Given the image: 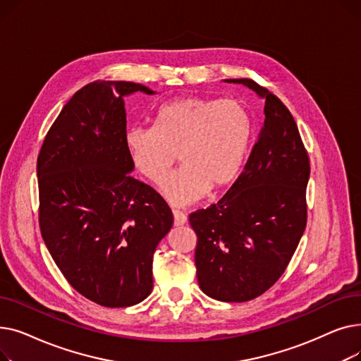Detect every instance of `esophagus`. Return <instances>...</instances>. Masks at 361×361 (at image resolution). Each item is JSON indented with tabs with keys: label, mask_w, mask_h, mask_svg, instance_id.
<instances>
[{
	"label": "esophagus",
	"mask_w": 361,
	"mask_h": 361,
	"mask_svg": "<svg viewBox=\"0 0 361 361\" xmlns=\"http://www.w3.org/2000/svg\"><path fill=\"white\" fill-rule=\"evenodd\" d=\"M173 215H174V225L176 226H181V225H184L185 222H187V216H185V214H183L181 211H173Z\"/></svg>",
	"instance_id": "34e87169"
}]
</instances>
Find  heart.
<instances>
[{
  "mask_svg": "<svg viewBox=\"0 0 361 361\" xmlns=\"http://www.w3.org/2000/svg\"><path fill=\"white\" fill-rule=\"evenodd\" d=\"M252 135V116L240 101L185 97L161 105L154 126L131 127L126 145L139 173L154 184L166 178L178 154L183 166L162 190L184 206L238 177Z\"/></svg>",
  "mask_w": 361,
  "mask_h": 361,
  "instance_id": "obj_1",
  "label": "heart"
}]
</instances>
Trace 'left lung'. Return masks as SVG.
Listing matches in <instances>:
<instances>
[{
  "label": "left lung",
  "mask_w": 361,
  "mask_h": 361,
  "mask_svg": "<svg viewBox=\"0 0 361 361\" xmlns=\"http://www.w3.org/2000/svg\"><path fill=\"white\" fill-rule=\"evenodd\" d=\"M264 98L257 142L230 190L188 216L197 235L195 263L200 290L215 300L243 302L268 291L286 272L307 224L310 161L297 124L282 101L252 79Z\"/></svg>",
  "instance_id": "left-lung-1"
}]
</instances>
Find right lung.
<instances>
[{
	"mask_svg": "<svg viewBox=\"0 0 361 361\" xmlns=\"http://www.w3.org/2000/svg\"><path fill=\"white\" fill-rule=\"evenodd\" d=\"M137 90L155 93L133 82L83 86L51 126L36 164L47 249L70 286L105 307L150 294L154 253L174 222L154 188L128 174L123 97Z\"/></svg>",
	"mask_w": 361,
	"mask_h": 361,
	"instance_id": "obj_1",
	"label": "right lung"
}]
</instances>
